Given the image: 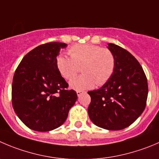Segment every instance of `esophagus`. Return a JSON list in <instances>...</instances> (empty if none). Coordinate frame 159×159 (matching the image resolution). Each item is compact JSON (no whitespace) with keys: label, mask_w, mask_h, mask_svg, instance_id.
<instances>
[{"label":"esophagus","mask_w":159,"mask_h":159,"mask_svg":"<svg viewBox=\"0 0 159 159\" xmlns=\"http://www.w3.org/2000/svg\"><path fill=\"white\" fill-rule=\"evenodd\" d=\"M76 93H77V96L80 97L83 93V91H81V90H77Z\"/></svg>","instance_id":"34e87169"}]
</instances>
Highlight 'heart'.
Wrapping results in <instances>:
<instances>
[{"label":"heart","instance_id":"heart-1","mask_svg":"<svg viewBox=\"0 0 159 159\" xmlns=\"http://www.w3.org/2000/svg\"><path fill=\"white\" fill-rule=\"evenodd\" d=\"M69 57L60 54L56 58V66L66 80L73 78L82 66L84 74L72 79L69 87L75 90L92 89L96 84L103 85L113 75L116 57L106 48L90 43L75 44L69 49Z\"/></svg>","mask_w":159,"mask_h":159}]
</instances>
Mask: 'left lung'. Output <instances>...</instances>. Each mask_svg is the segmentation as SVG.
<instances>
[{
	"instance_id": "8db88e82",
	"label": "left lung",
	"mask_w": 159,
	"mask_h": 159,
	"mask_svg": "<svg viewBox=\"0 0 159 159\" xmlns=\"http://www.w3.org/2000/svg\"><path fill=\"white\" fill-rule=\"evenodd\" d=\"M116 57V68L111 78L98 90L88 91L90 120L108 130H120L130 126L146 107L148 80L141 66L121 47L108 43Z\"/></svg>"
}]
</instances>
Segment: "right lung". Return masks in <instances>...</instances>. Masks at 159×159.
Returning a JSON list of instances; mask_svg holds the SVG:
<instances>
[{"label": "right lung", "mask_w": 159, "mask_h": 159, "mask_svg": "<svg viewBox=\"0 0 159 159\" xmlns=\"http://www.w3.org/2000/svg\"><path fill=\"white\" fill-rule=\"evenodd\" d=\"M65 43L52 42L37 47L22 58L14 74L11 88L12 106L27 127L38 132L61 126L77 100L76 92L56 66Z\"/></svg>", "instance_id": "add662e5"}]
</instances>
